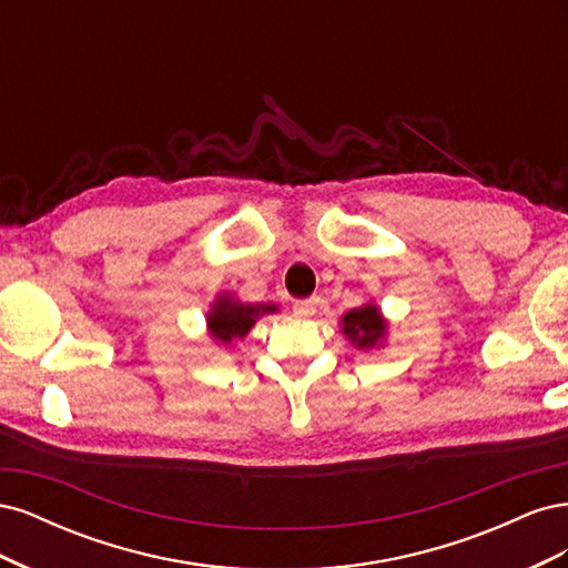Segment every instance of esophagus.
<instances>
[{
    "instance_id": "1",
    "label": "esophagus",
    "mask_w": 568,
    "mask_h": 568,
    "mask_svg": "<svg viewBox=\"0 0 568 568\" xmlns=\"http://www.w3.org/2000/svg\"><path fill=\"white\" fill-rule=\"evenodd\" d=\"M317 303H320V298L296 301L294 303V315H298V317H313L317 313Z\"/></svg>"
}]
</instances>
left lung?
<instances>
[{"label":"left lung","mask_w":568,"mask_h":568,"mask_svg":"<svg viewBox=\"0 0 568 568\" xmlns=\"http://www.w3.org/2000/svg\"><path fill=\"white\" fill-rule=\"evenodd\" d=\"M386 320L382 311L374 303H365L363 307H355L341 317V329L351 338V343L359 351L379 348L386 336Z\"/></svg>","instance_id":"left-lung-1"}]
</instances>
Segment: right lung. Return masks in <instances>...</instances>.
Returning a JSON list of instances; mask_svg holds the SVG:
<instances>
[{"instance_id": "right-lung-1", "label": "right lung", "mask_w": 568, "mask_h": 568, "mask_svg": "<svg viewBox=\"0 0 568 568\" xmlns=\"http://www.w3.org/2000/svg\"><path fill=\"white\" fill-rule=\"evenodd\" d=\"M267 313H277V305H248L234 301L230 294H222L209 313V332L220 343H232L234 338H244L255 320Z\"/></svg>"}]
</instances>
